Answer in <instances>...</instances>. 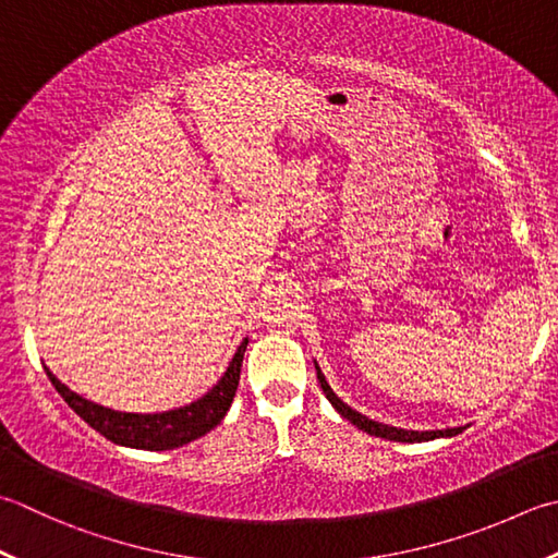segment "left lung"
I'll list each match as a JSON object with an SVG mask.
<instances>
[{
	"mask_svg": "<svg viewBox=\"0 0 558 558\" xmlns=\"http://www.w3.org/2000/svg\"><path fill=\"white\" fill-rule=\"evenodd\" d=\"M316 379H319V385L324 389L326 399H329L333 403V409L341 413L343 418L351 421L353 425H357L360 430H365L369 435H377V438H387V440H399V442H423V440H433V438H442V435H457L462 433L464 428H447V430H425V433H418V430H401V428H391V425H385V423H377V421H369L367 416H363V413L353 411L351 407H345V403L338 399L331 387L326 385L324 375L316 369Z\"/></svg>",
	"mask_w": 558,
	"mask_h": 558,
	"instance_id": "obj_1",
	"label": "left lung"
}]
</instances>
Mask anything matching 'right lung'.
Masks as SVG:
<instances>
[{
	"label": "right lung",
	"instance_id": "add662e5",
	"mask_svg": "<svg viewBox=\"0 0 558 558\" xmlns=\"http://www.w3.org/2000/svg\"><path fill=\"white\" fill-rule=\"evenodd\" d=\"M246 343L239 345L232 363H229L225 377L207 391L198 401L189 403L183 409L163 411V413H123L106 407H98L94 401H86L80 395H74L62 381L54 377L46 367V373L58 389V395L68 401V407L116 445L137 447V450H173L185 442H193L195 438H203L210 433L217 423L225 418L239 387V373H242V360Z\"/></svg>",
	"mask_w": 558,
	"mask_h": 558
}]
</instances>
